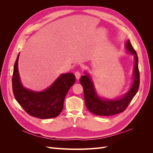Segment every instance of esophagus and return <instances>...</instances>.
Masks as SVG:
<instances>
[{"mask_svg": "<svg viewBox=\"0 0 153 153\" xmlns=\"http://www.w3.org/2000/svg\"><path fill=\"white\" fill-rule=\"evenodd\" d=\"M75 76H76V79L78 80V79H79V78H80L81 73H80V72H79V71H76V72L75 73Z\"/></svg>", "mask_w": 153, "mask_h": 153, "instance_id": "34e87169", "label": "esophagus"}]
</instances>
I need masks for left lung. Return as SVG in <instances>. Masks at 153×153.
<instances>
[{"label":"left lung","mask_w":153,"mask_h":153,"mask_svg":"<svg viewBox=\"0 0 153 153\" xmlns=\"http://www.w3.org/2000/svg\"><path fill=\"white\" fill-rule=\"evenodd\" d=\"M126 47L129 52L135 56L134 80L130 90L123 98L115 100H101L96 93L89 75L82 76L80 79V84L84 89L86 106L91 113L103 116H110L121 113L127 108L133 97L136 95L140 85V73L138 65V59L136 51L134 50L129 40L127 41Z\"/></svg>","instance_id":"left-lung-1"}]
</instances>
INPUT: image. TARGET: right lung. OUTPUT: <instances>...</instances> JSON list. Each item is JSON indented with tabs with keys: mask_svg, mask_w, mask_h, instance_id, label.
I'll use <instances>...</instances> for the list:
<instances>
[{
	"mask_svg": "<svg viewBox=\"0 0 153 153\" xmlns=\"http://www.w3.org/2000/svg\"><path fill=\"white\" fill-rule=\"evenodd\" d=\"M19 54L15 62L12 76L13 94L17 102L31 116L39 119L56 117L62 112L68 91L75 84V76L71 73L63 74L48 89L34 92L22 86L18 71Z\"/></svg>",
	"mask_w": 153,
	"mask_h": 153,
	"instance_id": "obj_1",
	"label": "right lung"
}]
</instances>
